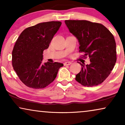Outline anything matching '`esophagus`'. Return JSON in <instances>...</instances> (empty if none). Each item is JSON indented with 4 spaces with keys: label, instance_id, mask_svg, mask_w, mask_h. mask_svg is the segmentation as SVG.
<instances>
[{
    "label": "esophagus",
    "instance_id": "1",
    "mask_svg": "<svg viewBox=\"0 0 125 125\" xmlns=\"http://www.w3.org/2000/svg\"><path fill=\"white\" fill-rule=\"evenodd\" d=\"M71 64H72L71 62H69V61H67V62H64V65L65 66H66V65H71Z\"/></svg>",
    "mask_w": 125,
    "mask_h": 125
}]
</instances>
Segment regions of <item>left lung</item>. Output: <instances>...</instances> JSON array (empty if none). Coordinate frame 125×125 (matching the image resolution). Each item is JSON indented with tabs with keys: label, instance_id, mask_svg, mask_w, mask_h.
Segmentation results:
<instances>
[{
	"label": "left lung",
	"instance_id": "8db88e82",
	"mask_svg": "<svg viewBox=\"0 0 125 125\" xmlns=\"http://www.w3.org/2000/svg\"><path fill=\"white\" fill-rule=\"evenodd\" d=\"M70 32L78 39L79 52L88 56L90 64L83 66L76 80L85 86H94L105 81L117 61L116 43L113 34L101 24L87 20L65 21ZM79 63V62H78Z\"/></svg>",
	"mask_w": 125,
	"mask_h": 125
}]
</instances>
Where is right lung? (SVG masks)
<instances>
[{"label": "right lung", "instance_id": "right-lung-1", "mask_svg": "<svg viewBox=\"0 0 125 125\" xmlns=\"http://www.w3.org/2000/svg\"><path fill=\"white\" fill-rule=\"evenodd\" d=\"M60 21L39 23L25 29L17 39L12 53L14 71L22 83L29 88H45L55 79L63 64L42 63L43 51L49 47Z\"/></svg>", "mask_w": 125, "mask_h": 125}]
</instances>
